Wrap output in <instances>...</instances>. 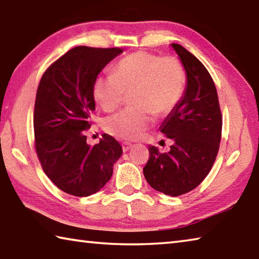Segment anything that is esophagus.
Instances as JSON below:
<instances>
[{
    "mask_svg": "<svg viewBox=\"0 0 259 259\" xmlns=\"http://www.w3.org/2000/svg\"><path fill=\"white\" fill-rule=\"evenodd\" d=\"M131 147H133V145H131L130 143H122V150L124 151V153L125 151H128Z\"/></svg>",
    "mask_w": 259,
    "mask_h": 259,
    "instance_id": "obj_1",
    "label": "esophagus"
}]
</instances>
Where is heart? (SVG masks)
Listing matches in <instances>:
<instances>
[{
	"label": "heart",
	"mask_w": 259,
	"mask_h": 259,
	"mask_svg": "<svg viewBox=\"0 0 259 259\" xmlns=\"http://www.w3.org/2000/svg\"><path fill=\"white\" fill-rule=\"evenodd\" d=\"M185 70L174 56L137 52L114 66L113 74L94 80L93 95L104 111H114L126 94L134 106L104 121L106 133L116 138L135 140L153 123V114L166 116L179 105L184 93Z\"/></svg>",
	"instance_id": "1"
}]
</instances>
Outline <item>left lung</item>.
<instances>
[{
	"mask_svg": "<svg viewBox=\"0 0 259 259\" xmlns=\"http://www.w3.org/2000/svg\"><path fill=\"white\" fill-rule=\"evenodd\" d=\"M186 73L179 105L166 116L160 133L173 141L168 153L149 146L145 179L156 191L179 196L194 190L213 166L219 150L222 116L215 85L204 65L179 44H171Z\"/></svg>",
	"mask_w": 259,
	"mask_h": 259,
	"instance_id": "left-lung-1",
	"label": "left lung"
}]
</instances>
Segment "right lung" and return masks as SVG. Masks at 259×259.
I'll return each instance as SVG.
<instances>
[{"label": "right lung", "instance_id": "right-lung-1", "mask_svg": "<svg viewBox=\"0 0 259 259\" xmlns=\"http://www.w3.org/2000/svg\"><path fill=\"white\" fill-rule=\"evenodd\" d=\"M120 54V48L78 46L50 65L40 79L33 114L35 151L46 175L65 193L99 192L122 155L113 137L104 134L91 147L85 136L95 110L94 80Z\"/></svg>", "mask_w": 259, "mask_h": 259}]
</instances>
